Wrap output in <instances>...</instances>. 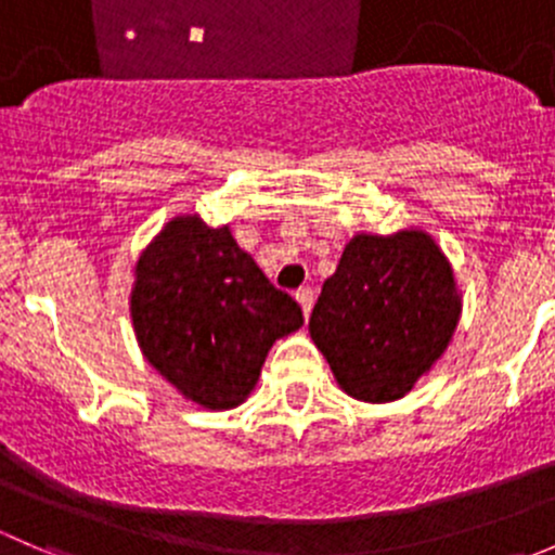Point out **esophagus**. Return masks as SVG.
Here are the masks:
<instances>
[{
    "label": "esophagus",
    "instance_id": "34e87169",
    "mask_svg": "<svg viewBox=\"0 0 555 555\" xmlns=\"http://www.w3.org/2000/svg\"><path fill=\"white\" fill-rule=\"evenodd\" d=\"M295 300H298L300 309H304V317H309L311 309H313V293H311V289L309 287L298 289V293H295Z\"/></svg>",
    "mask_w": 555,
    "mask_h": 555
}]
</instances>
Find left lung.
<instances>
[{"mask_svg":"<svg viewBox=\"0 0 555 555\" xmlns=\"http://www.w3.org/2000/svg\"><path fill=\"white\" fill-rule=\"evenodd\" d=\"M462 293L438 242L422 228L357 233L322 284L309 333L335 382L362 402H395L446 354Z\"/></svg>","mask_w":555,"mask_h":555,"instance_id":"left-lung-1","label":"left lung"}]
</instances>
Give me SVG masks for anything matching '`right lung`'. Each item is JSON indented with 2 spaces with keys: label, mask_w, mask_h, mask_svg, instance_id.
<instances>
[{
  "label": "right lung",
  "mask_w": 555,
  "mask_h": 555,
  "mask_svg": "<svg viewBox=\"0 0 555 555\" xmlns=\"http://www.w3.org/2000/svg\"><path fill=\"white\" fill-rule=\"evenodd\" d=\"M128 311L144 360L206 411L242 405L271 346L304 324L300 306L268 282L231 225L198 215L171 217L144 246Z\"/></svg>",
  "instance_id": "obj_1"
}]
</instances>
